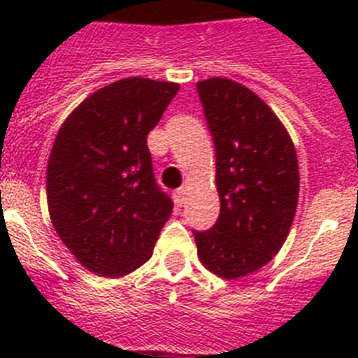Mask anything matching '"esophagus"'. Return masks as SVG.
<instances>
[{
    "label": "esophagus",
    "mask_w": 358,
    "mask_h": 358,
    "mask_svg": "<svg viewBox=\"0 0 358 358\" xmlns=\"http://www.w3.org/2000/svg\"><path fill=\"white\" fill-rule=\"evenodd\" d=\"M172 197H173V201H176L177 206H182V202H185V197H186V188L173 189Z\"/></svg>",
    "instance_id": "34e87169"
}]
</instances>
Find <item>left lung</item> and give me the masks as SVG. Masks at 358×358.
<instances>
[{"label": "left lung", "instance_id": "left-lung-1", "mask_svg": "<svg viewBox=\"0 0 358 358\" xmlns=\"http://www.w3.org/2000/svg\"><path fill=\"white\" fill-rule=\"evenodd\" d=\"M217 157L220 215L194 231L202 265L226 280L273 260L289 236L299 195L289 132L258 94L229 78L197 84Z\"/></svg>", "mask_w": 358, "mask_h": 358}]
</instances>
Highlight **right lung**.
Instances as JSON below:
<instances>
[{
	"mask_svg": "<svg viewBox=\"0 0 358 358\" xmlns=\"http://www.w3.org/2000/svg\"><path fill=\"white\" fill-rule=\"evenodd\" d=\"M177 91L173 82L122 78L90 94L59 129L46 170L50 218L71 255L98 276L141 267L172 215L147 134Z\"/></svg>",
	"mask_w": 358,
	"mask_h": 358,
	"instance_id": "obj_1",
	"label": "right lung"
}]
</instances>
